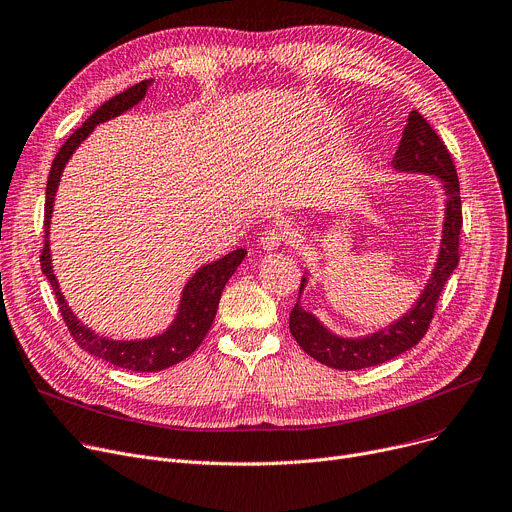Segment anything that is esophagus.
<instances>
[{"instance_id": "esophagus-1", "label": "esophagus", "mask_w": 512, "mask_h": 512, "mask_svg": "<svg viewBox=\"0 0 512 512\" xmlns=\"http://www.w3.org/2000/svg\"><path fill=\"white\" fill-rule=\"evenodd\" d=\"M261 247L265 249V251H276L278 247H282V243H284V232L282 230H267V232H263V236H261Z\"/></svg>"}]
</instances>
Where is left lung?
Segmentation results:
<instances>
[{
  "label": "left lung",
  "instance_id": "8db88e82",
  "mask_svg": "<svg viewBox=\"0 0 512 512\" xmlns=\"http://www.w3.org/2000/svg\"><path fill=\"white\" fill-rule=\"evenodd\" d=\"M391 164L397 173H422L440 179L447 201L438 257L432 274L422 294L412 304V309L405 311L391 325L360 337L337 335L329 331L313 313L302 309L300 296L306 288V282H309L306 276H302L298 300L290 313V333L294 335L298 346L311 358L337 370H360L377 366L412 350L426 335L428 325L434 317L438 296L455 267L459 265V234L463 218L457 170L447 146L442 144L436 131L418 111H412L410 117H407V125L403 127L401 142Z\"/></svg>",
  "mask_w": 512,
  "mask_h": 512
}]
</instances>
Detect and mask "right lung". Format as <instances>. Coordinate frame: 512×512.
I'll return each mask as SVG.
<instances>
[{"label": "right lung", "mask_w": 512, "mask_h": 512, "mask_svg": "<svg viewBox=\"0 0 512 512\" xmlns=\"http://www.w3.org/2000/svg\"><path fill=\"white\" fill-rule=\"evenodd\" d=\"M154 80H142L140 84H135L121 94L113 96L107 100L105 105L98 107L80 129H76L67 142L59 148L53 164H51V173L47 179V197H45V249L41 255V269L51 282V288L55 292L57 304L61 317L70 329L72 337L76 339V344L86 350L88 354L107 360L119 368H127L133 372H158L168 366H175L187 356H191L199 344L203 342V337L210 331L216 311H218V302L222 296V290L230 276L236 271V267L243 263L247 251L245 249H236L224 255L218 261H212L208 265H201L195 274L187 280L183 292H181V302L177 315L166 327V331L148 337V339H111L105 335H98L92 331L88 325H84L74 311L67 304L65 296L61 294L59 282L53 274V263H51V245H49V228H51V216H53V203L57 195V187L63 175V168L67 160L72 158V154L78 150V146L88 138V135L94 131L96 125L105 123L109 119H115L123 115L125 111L133 109L138 102L146 96L148 86Z\"/></svg>", "instance_id": "right-lung-1"}]
</instances>
